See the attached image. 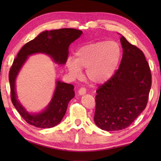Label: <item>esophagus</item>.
Here are the masks:
<instances>
[{"instance_id":"34e87169","label":"esophagus","mask_w":161,"mask_h":161,"mask_svg":"<svg viewBox=\"0 0 161 161\" xmlns=\"http://www.w3.org/2000/svg\"><path fill=\"white\" fill-rule=\"evenodd\" d=\"M86 89L84 87L80 88V89H79V91H78V93H79V94H80V95H84L85 93H86Z\"/></svg>"}]
</instances>
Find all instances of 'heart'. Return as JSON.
<instances>
[{
	"label": "heart",
	"mask_w": 161,
	"mask_h": 161,
	"mask_svg": "<svg viewBox=\"0 0 161 161\" xmlns=\"http://www.w3.org/2000/svg\"><path fill=\"white\" fill-rule=\"evenodd\" d=\"M122 58L119 44L114 41H99L81 46L70 56L66 66L73 77L80 76L82 68H86L88 80L94 84H103L117 70Z\"/></svg>",
	"instance_id": "1"
}]
</instances>
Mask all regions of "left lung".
I'll list each match as a JSON object with an SVG mask.
<instances>
[{
	"instance_id": "1",
	"label": "left lung",
	"mask_w": 161,
	"mask_h": 161,
	"mask_svg": "<svg viewBox=\"0 0 161 161\" xmlns=\"http://www.w3.org/2000/svg\"><path fill=\"white\" fill-rule=\"evenodd\" d=\"M123 54L115 74L99 86L95 96V125L104 131L131 125L147 104L152 74L144 54L122 36Z\"/></svg>"
}]
</instances>
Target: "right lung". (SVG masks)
I'll return each instance as SVG.
<instances>
[{
    "label": "right lung",
    "mask_w": 161,
    "mask_h": 161,
    "mask_svg": "<svg viewBox=\"0 0 161 161\" xmlns=\"http://www.w3.org/2000/svg\"><path fill=\"white\" fill-rule=\"evenodd\" d=\"M81 34L82 31L73 28L44 31L25 43L14 60L9 73L11 100L17 111L28 124L43 129L53 127L59 124L66 114L68 102L75 96L74 86L57 81L53 97L45 110L39 114H30L17 100L15 81L20 68L28 59V56L35 53L46 54L54 62L65 64L68 55L69 46Z\"/></svg>",
    "instance_id": "1"
}]
</instances>
